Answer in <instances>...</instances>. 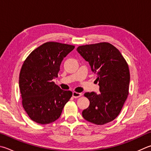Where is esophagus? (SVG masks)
Returning a JSON list of instances; mask_svg holds the SVG:
<instances>
[{
    "label": "esophagus",
    "instance_id": "1",
    "mask_svg": "<svg viewBox=\"0 0 151 151\" xmlns=\"http://www.w3.org/2000/svg\"><path fill=\"white\" fill-rule=\"evenodd\" d=\"M82 96V93H78V92H73V96L74 98H79L81 97Z\"/></svg>",
    "mask_w": 151,
    "mask_h": 151
}]
</instances>
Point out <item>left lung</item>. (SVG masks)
Masks as SVG:
<instances>
[{
	"label": "left lung",
	"instance_id": "1",
	"mask_svg": "<svg viewBox=\"0 0 151 151\" xmlns=\"http://www.w3.org/2000/svg\"><path fill=\"white\" fill-rule=\"evenodd\" d=\"M78 53L97 75L99 94L86 92L88 108L82 115L86 121L104 125L119 114L129 94L130 73L127 62L116 47L109 43L79 46Z\"/></svg>",
	"mask_w": 151,
	"mask_h": 151
}]
</instances>
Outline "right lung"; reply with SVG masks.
<instances>
[{"label": "right lung", "instance_id": "obj_1", "mask_svg": "<svg viewBox=\"0 0 151 151\" xmlns=\"http://www.w3.org/2000/svg\"><path fill=\"white\" fill-rule=\"evenodd\" d=\"M75 46L47 42L33 51L22 67L19 87L22 105L30 119L48 124L59 118L73 93L55 84L64 57Z\"/></svg>", "mask_w": 151, "mask_h": 151}]
</instances>
